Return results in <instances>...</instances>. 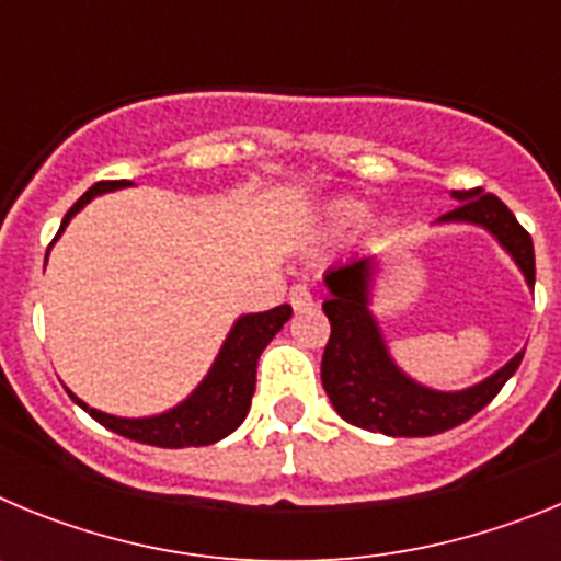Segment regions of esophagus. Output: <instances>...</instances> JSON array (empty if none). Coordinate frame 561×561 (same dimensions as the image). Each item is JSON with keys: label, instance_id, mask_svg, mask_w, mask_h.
Returning <instances> with one entry per match:
<instances>
[{"label": "esophagus", "instance_id": "esophagus-1", "mask_svg": "<svg viewBox=\"0 0 561 561\" xmlns=\"http://www.w3.org/2000/svg\"><path fill=\"white\" fill-rule=\"evenodd\" d=\"M289 304H291V309L306 311L314 306V295H311V289L306 284H295L289 289Z\"/></svg>", "mask_w": 561, "mask_h": 561}]
</instances>
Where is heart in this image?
<instances>
[{"label": "heart", "instance_id": "1", "mask_svg": "<svg viewBox=\"0 0 561 561\" xmlns=\"http://www.w3.org/2000/svg\"><path fill=\"white\" fill-rule=\"evenodd\" d=\"M334 216L340 221H351V219H356V216H359V207H356L354 202H340V205L334 207Z\"/></svg>", "mask_w": 561, "mask_h": 561}]
</instances>
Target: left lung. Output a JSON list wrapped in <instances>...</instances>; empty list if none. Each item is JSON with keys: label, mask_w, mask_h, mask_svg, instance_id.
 <instances>
[{"label": "left lung", "mask_w": 561, "mask_h": 561, "mask_svg": "<svg viewBox=\"0 0 561 561\" xmlns=\"http://www.w3.org/2000/svg\"><path fill=\"white\" fill-rule=\"evenodd\" d=\"M460 205L444 213L440 221H469L480 225L497 238L517 261L528 286H534V241L508 207L483 191H455ZM370 280L374 264L370 257H359L345 266L329 270L325 286L331 297L323 304L331 323L329 345L323 354V388L331 404L342 419L368 433L393 435V438H421L458 427L463 421L489 404L500 393L505 381L519 368L525 351H519L508 365L483 379L474 388L458 393L430 390L396 368L388 345L370 314Z\"/></svg>", "instance_id": "obj_1"}]
</instances>
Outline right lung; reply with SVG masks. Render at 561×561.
Listing matches in <instances>:
<instances>
[{"instance_id": "1", "label": "right lung", "mask_w": 561, "mask_h": 561, "mask_svg": "<svg viewBox=\"0 0 561 561\" xmlns=\"http://www.w3.org/2000/svg\"><path fill=\"white\" fill-rule=\"evenodd\" d=\"M131 182L114 180V182H98L89 187L76 205L69 207L64 216L61 230L69 225V219L87 205L89 199H95L98 193L117 191ZM56 236V238H58ZM291 317V306H277V309L261 311V314H244L238 317V323L227 334L225 345H221L219 356L213 362L210 374L205 376L199 388L193 390L182 404L160 415H148V419H117V415H106L101 410L83 404L78 396L72 399L87 410L98 424H103L112 433L123 435V438L140 440V444H151V447L165 449H182V447H207L216 440L227 438L232 430L247 419L252 404V393H255V368L257 356L272 342V336L284 329V323Z\"/></svg>"}]
</instances>
